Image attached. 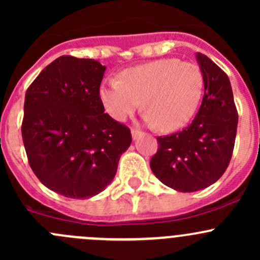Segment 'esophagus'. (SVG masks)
I'll return each instance as SVG.
<instances>
[{"mask_svg":"<svg viewBox=\"0 0 260 260\" xmlns=\"http://www.w3.org/2000/svg\"><path fill=\"white\" fill-rule=\"evenodd\" d=\"M131 133H132V138H133V140H137V138L140 137L141 135H142V132H141V131L135 129V128H133V129L131 131Z\"/></svg>","mask_w":260,"mask_h":260,"instance_id":"34e87169","label":"esophagus"}]
</instances>
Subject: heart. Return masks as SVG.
<instances>
[{
    "label": "heart",
    "mask_w": 260,
    "mask_h": 260,
    "mask_svg": "<svg viewBox=\"0 0 260 260\" xmlns=\"http://www.w3.org/2000/svg\"><path fill=\"white\" fill-rule=\"evenodd\" d=\"M203 90L204 77L198 65L159 59L123 70L119 79H104L99 99L107 114L117 122H124L143 103L147 124L171 132L193 117Z\"/></svg>",
    "instance_id": "obj_1"
}]
</instances>
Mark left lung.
Here are the masks:
<instances>
[{"mask_svg": "<svg viewBox=\"0 0 260 260\" xmlns=\"http://www.w3.org/2000/svg\"><path fill=\"white\" fill-rule=\"evenodd\" d=\"M204 77V96L191 124L175 135L157 137L152 172L180 192L203 190L216 182L232 159L238 127L228 75L208 56L196 52Z\"/></svg>", "mask_w": 260, "mask_h": 260, "instance_id": "8db88e82", "label": "left lung"}]
</instances>
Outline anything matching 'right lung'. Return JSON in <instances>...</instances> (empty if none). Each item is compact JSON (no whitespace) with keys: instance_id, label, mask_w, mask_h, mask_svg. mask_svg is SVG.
Returning <instances> with one entry per match:
<instances>
[{"instance_id":"add662e5","label":"right lung","mask_w":260,"mask_h":260,"mask_svg":"<svg viewBox=\"0 0 260 260\" xmlns=\"http://www.w3.org/2000/svg\"><path fill=\"white\" fill-rule=\"evenodd\" d=\"M106 67L94 59L60 56L28 86L22 140L44 186L70 199L98 195L112 182L131 131L99 99Z\"/></svg>"}]
</instances>
